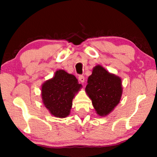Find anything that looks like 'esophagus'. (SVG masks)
<instances>
[{"instance_id":"34e87169","label":"esophagus","mask_w":157,"mask_h":157,"mask_svg":"<svg viewBox=\"0 0 157 157\" xmlns=\"http://www.w3.org/2000/svg\"><path fill=\"white\" fill-rule=\"evenodd\" d=\"M79 80L81 82H84V80H85V78H84V75H79Z\"/></svg>"}]
</instances>
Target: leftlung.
<instances>
[{"label": "left lung", "mask_w": 157, "mask_h": 157, "mask_svg": "<svg viewBox=\"0 0 157 157\" xmlns=\"http://www.w3.org/2000/svg\"><path fill=\"white\" fill-rule=\"evenodd\" d=\"M86 91L95 111L101 116H107L118 104L122 95L121 79L96 66L89 77Z\"/></svg>", "instance_id": "1"}]
</instances>
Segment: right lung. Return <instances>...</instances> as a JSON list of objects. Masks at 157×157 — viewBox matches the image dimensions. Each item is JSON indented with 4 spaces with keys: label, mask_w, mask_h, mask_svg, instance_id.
Here are the masks:
<instances>
[{
    "label": "right lung",
    "mask_w": 157,
    "mask_h": 157,
    "mask_svg": "<svg viewBox=\"0 0 157 157\" xmlns=\"http://www.w3.org/2000/svg\"><path fill=\"white\" fill-rule=\"evenodd\" d=\"M81 84L73 75L63 70L57 71L53 78L46 81L41 88V97L50 113L58 118L70 114L72 101Z\"/></svg>",
    "instance_id": "1"
}]
</instances>
